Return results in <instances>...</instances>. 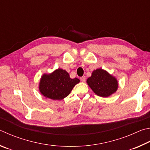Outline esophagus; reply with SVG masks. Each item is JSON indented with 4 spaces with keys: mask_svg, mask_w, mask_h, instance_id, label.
I'll list each match as a JSON object with an SVG mask.
<instances>
[{
    "mask_svg": "<svg viewBox=\"0 0 150 150\" xmlns=\"http://www.w3.org/2000/svg\"><path fill=\"white\" fill-rule=\"evenodd\" d=\"M80 80L82 81V82H84L85 81H86V76H82V77H81V78H80Z\"/></svg>",
    "mask_w": 150,
    "mask_h": 150,
    "instance_id": "1",
    "label": "esophagus"
}]
</instances>
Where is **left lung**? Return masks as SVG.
<instances>
[{
    "label": "left lung",
    "instance_id": "1",
    "mask_svg": "<svg viewBox=\"0 0 150 150\" xmlns=\"http://www.w3.org/2000/svg\"><path fill=\"white\" fill-rule=\"evenodd\" d=\"M88 86L98 96L107 98L116 92L118 82L116 78L101 68L93 71L87 80Z\"/></svg>",
    "mask_w": 150,
    "mask_h": 150
}]
</instances>
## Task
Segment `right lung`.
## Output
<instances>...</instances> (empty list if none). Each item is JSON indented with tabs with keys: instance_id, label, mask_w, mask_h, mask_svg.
<instances>
[{
	"instance_id": "add662e5",
	"label": "right lung",
	"mask_w": 150,
	"mask_h": 150,
	"mask_svg": "<svg viewBox=\"0 0 150 150\" xmlns=\"http://www.w3.org/2000/svg\"><path fill=\"white\" fill-rule=\"evenodd\" d=\"M80 80L70 78L67 71L58 68L51 74H44L39 82V90L46 98L61 100L69 95Z\"/></svg>"
}]
</instances>
